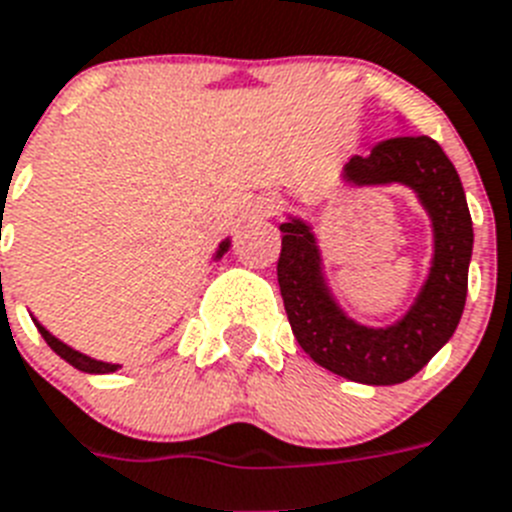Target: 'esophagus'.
<instances>
[{
	"label": "esophagus",
	"mask_w": 512,
	"mask_h": 512,
	"mask_svg": "<svg viewBox=\"0 0 512 512\" xmlns=\"http://www.w3.org/2000/svg\"><path fill=\"white\" fill-rule=\"evenodd\" d=\"M281 200H278L276 195H265V197H260V200H257L255 203V216H260V218H270V216H276L278 210H281Z\"/></svg>",
	"instance_id": "esophagus-1"
}]
</instances>
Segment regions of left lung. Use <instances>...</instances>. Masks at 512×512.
Segmentation results:
<instances>
[{
	"label": "left lung",
	"mask_w": 512,
	"mask_h": 512,
	"mask_svg": "<svg viewBox=\"0 0 512 512\" xmlns=\"http://www.w3.org/2000/svg\"><path fill=\"white\" fill-rule=\"evenodd\" d=\"M346 182H401L419 195L435 229V257L414 307L390 328H364L343 315L320 268L307 223H281L278 286L296 341L320 367L364 385L406 382L450 341L463 315L474 229L463 184L450 158L427 135L390 137L367 158L354 156Z\"/></svg>",
	"instance_id": "obj_1"
}]
</instances>
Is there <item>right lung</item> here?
Here are the masks:
<instances>
[{
	"instance_id": "1",
	"label": "right lung",
	"mask_w": 512,
	"mask_h": 512,
	"mask_svg": "<svg viewBox=\"0 0 512 512\" xmlns=\"http://www.w3.org/2000/svg\"><path fill=\"white\" fill-rule=\"evenodd\" d=\"M226 249H229V239H226V242H223L221 247H218V257H221L223 252H226ZM33 322H36L38 333L44 336V341L49 343L51 349L57 351V354L62 356L64 362L72 364V367H75V369H80V372H90V375H106V372H114V369H119V364L98 362V359H90V356H85V354H80V351L70 349L67 343H62V341H59V338L51 336L49 330H46L44 325H41V322H38V320H33Z\"/></svg>"
}]
</instances>
